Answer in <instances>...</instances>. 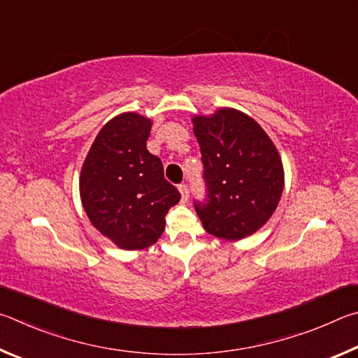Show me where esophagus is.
<instances>
[{"mask_svg": "<svg viewBox=\"0 0 358 358\" xmlns=\"http://www.w3.org/2000/svg\"><path fill=\"white\" fill-rule=\"evenodd\" d=\"M178 189H179V192H180V196H182V201L185 203L187 199H189V187H187L185 184H180V185L178 187Z\"/></svg>", "mask_w": 358, "mask_h": 358, "instance_id": "1", "label": "esophagus"}]
</instances>
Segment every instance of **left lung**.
<instances>
[{"label": "left lung", "instance_id": "left-lung-1", "mask_svg": "<svg viewBox=\"0 0 358 358\" xmlns=\"http://www.w3.org/2000/svg\"><path fill=\"white\" fill-rule=\"evenodd\" d=\"M193 131L208 192L204 203L195 201L204 229L224 241L252 236L272 217L283 193L277 148L253 117L234 108L195 116Z\"/></svg>", "mask_w": 358, "mask_h": 358}]
</instances>
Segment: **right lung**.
<instances>
[{"mask_svg":"<svg viewBox=\"0 0 358 358\" xmlns=\"http://www.w3.org/2000/svg\"><path fill=\"white\" fill-rule=\"evenodd\" d=\"M152 121L122 113L106 122L94 140L80 174V196L100 234L122 250L157 242L165 215L180 193L163 176L162 160L146 148Z\"/></svg>","mask_w":358,"mask_h":358,"instance_id":"add662e5","label":"right lung"}]
</instances>
